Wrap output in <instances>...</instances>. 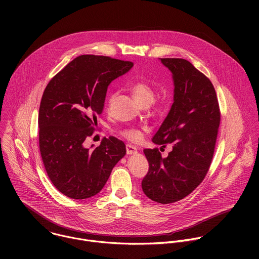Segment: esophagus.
I'll return each mask as SVG.
<instances>
[{"mask_svg":"<svg viewBox=\"0 0 259 259\" xmlns=\"http://www.w3.org/2000/svg\"><path fill=\"white\" fill-rule=\"evenodd\" d=\"M126 152H127L128 155H132V154H136L137 150H136L135 146H133L131 144H127L126 145Z\"/></svg>","mask_w":259,"mask_h":259,"instance_id":"esophagus-1","label":"esophagus"}]
</instances>
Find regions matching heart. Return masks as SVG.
Listing matches in <instances>:
<instances>
[{"label":"heart","mask_w":259,"mask_h":259,"mask_svg":"<svg viewBox=\"0 0 259 259\" xmlns=\"http://www.w3.org/2000/svg\"><path fill=\"white\" fill-rule=\"evenodd\" d=\"M131 91L137 100L141 105H147L153 102L154 107L156 110H162L166 106V100L165 99H159L157 101H154L155 95H156V90L155 87L146 80H138L135 81L131 85ZM115 97V93L110 94L108 98V103L110 104ZM120 134L125 137L126 139L137 142L140 141L142 138V133L138 129L134 128H126L120 131Z\"/></svg>","instance_id":"heart-1"}]
</instances>
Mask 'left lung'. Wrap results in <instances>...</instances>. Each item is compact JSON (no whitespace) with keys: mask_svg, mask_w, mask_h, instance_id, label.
Listing matches in <instances>:
<instances>
[{"mask_svg":"<svg viewBox=\"0 0 259 259\" xmlns=\"http://www.w3.org/2000/svg\"><path fill=\"white\" fill-rule=\"evenodd\" d=\"M161 61L173 73L174 102L153 142L173 150L167 158L158 147L143 151L149 171L141 187L151 200L170 204L189 196L207 175L221 114L214 86L203 72L182 58Z\"/></svg>","mask_w":259,"mask_h":259,"instance_id":"8db88e82","label":"left lung"}]
</instances>
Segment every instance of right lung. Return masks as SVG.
<instances>
[{
	"mask_svg": "<svg viewBox=\"0 0 259 259\" xmlns=\"http://www.w3.org/2000/svg\"><path fill=\"white\" fill-rule=\"evenodd\" d=\"M131 61L86 54L71 60L47 84L39 109V146L47 175L64 196L82 200L98 194L125 156L122 140L109 136L93 150L84 141L95 132L109 83Z\"/></svg>",
	"mask_w": 259,
	"mask_h": 259,
	"instance_id": "right-lung-1",
	"label": "right lung"
}]
</instances>
